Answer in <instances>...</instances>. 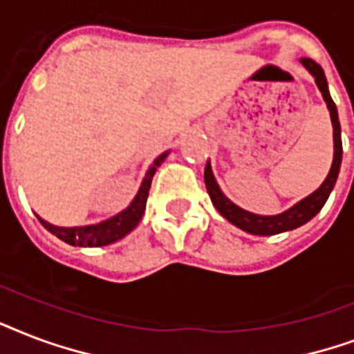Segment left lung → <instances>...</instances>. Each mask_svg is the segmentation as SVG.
<instances>
[{
	"label": "left lung",
	"mask_w": 354,
	"mask_h": 354,
	"mask_svg": "<svg viewBox=\"0 0 354 354\" xmlns=\"http://www.w3.org/2000/svg\"><path fill=\"white\" fill-rule=\"evenodd\" d=\"M301 64L305 66L306 70L312 73V77L316 79V84L319 92H322L323 100L327 103V109L330 112V122H333V136H334V158L330 171H328L327 179L323 180V185L317 188L316 192H312L310 196L301 199L299 203H295L294 207L284 210L282 214L277 216H259L253 212H248L243 208L236 207L234 203L225 197V194L220 190V186L216 183L210 162L205 166V185H207L208 196L214 203V207L218 208L225 220H229L232 225H236L238 229L249 232V234H259V236H271V234H279V232L292 231L297 227L305 225L306 221H310L314 216L319 212L325 205V201L330 196L336 179L339 174V164H342V129H339V120H338V111L334 105L333 97L328 94V84L327 77L323 73V68L312 59H301Z\"/></svg>",
	"instance_id": "obj_1"
}]
</instances>
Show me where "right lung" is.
I'll list each match as a JSON object with an SVG mask.
<instances>
[{"instance_id": "obj_1", "label": "right lung", "mask_w": 354, "mask_h": 354, "mask_svg": "<svg viewBox=\"0 0 354 354\" xmlns=\"http://www.w3.org/2000/svg\"><path fill=\"white\" fill-rule=\"evenodd\" d=\"M168 153L169 151H164L162 155H158V157L153 160V164L149 166V169H147L146 177H144L142 185H140L138 194H136V197L133 199V203H131L123 212H120V214L111 218V220L101 221V223H95V225L84 227H57L48 223L46 220H42L40 216H37L38 221H40L51 234L60 238L62 242L70 243V245H79V248H101V245H109V243H114L118 242V240H122V238L127 236L129 232L133 231L134 227L138 225V221L142 220L144 210H146L147 194H149V186H151L153 175H155L158 166L164 162V158L168 157Z\"/></svg>"}]
</instances>
